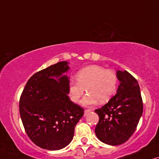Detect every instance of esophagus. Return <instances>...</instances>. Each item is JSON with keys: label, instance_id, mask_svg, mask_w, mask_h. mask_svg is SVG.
<instances>
[{"label": "esophagus", "instance_id": "1", "mask_svg": "<svg viewBox=\"0 0 159 159\" xmlns=\"http://www.w3.org/2000/svg\"><path fill=\"white\" fill-rule=\"evenodd\" d=\"M89 112H91V110H85V111H84V115L86 116V114L89 113Z\"/></svg>", "mask_w": 159, "mask_h": 159}]
</instances>
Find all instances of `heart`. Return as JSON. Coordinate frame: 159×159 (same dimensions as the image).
<instances>
[{"instance_id": "1", "label": "heart", "mask_w": 159, "mask_h": 159, "mask_svg": "<svg viewBox=\"0 0 159 159\" xmlns=\"http://www.w3.org/2000/svg\"><path fill=\"white\" fill-rule=\"evenodd\" d=\"M76 81L69 84V96L77 103L85 92L82 103L86 106L106 102L111 98L117 86V76L113 71L99 65H91L80 70L76 75Z\"/></svg>"}]
</instances>
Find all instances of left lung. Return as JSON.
<instances>
[{
    "instance_id": "1",
    "label": "left lung",
    "mask_w": 159,
    "mask_h": 159,
    "mask_svg": "<svg viewBox=\"0 0 159 159\" xmlns=\"http://www.w3.org/2000/svg\"><path fill=\"white\" fill-rule=\"evenodd\" d=\"M120 84L116 94L95 110L99 122L95 128L97 138L110 145H118L128 140L136 129L143 111L138 82L126 70H117Z\"/></svg>"
}]
</instances>
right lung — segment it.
<instances>
[{
  "instance_id": "1",
  "label": "right lung",
  "mask_w": 159,
  "mask_h": 159,
  "mask_svg": "<svg viewBox=\"0 0 159 159\" xmlns=\"http://www.w3.org/2000/svg\"><path fill=\"white\" fill-rule=\"evenodd\" d=\"M66 61L35 73L27 82L20 100V113L27 136L49 151L68 145L84 110L70 101V69Z\"/></svg>"
}]
</instances>
